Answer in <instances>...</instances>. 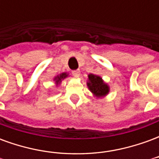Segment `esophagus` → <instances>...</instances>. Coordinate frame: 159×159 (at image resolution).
<instances>
[{
  "label": "esophagus",
  "instance_id": "34e87169",
  "mask_svg": "<svg viewBox=\"0 0 159 159\" xmlns=\"http://www.w3.org/2000/svg\"><path fill=\"white\" fill-rule=\"evenodd\" d=\"M73 76H76V77H78L80 76V74H81V71H80L79 70H73L72 71Z\"/></svg>",
  "mask_w": 159,
  "mask_h": 159
}]
</instances>
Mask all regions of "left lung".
Instances as JSON below:
<instances>
[{
	"instance_id": "8db88e82",
	"label": "left lung",
	"mask_w": 159,
	"mask_h": 159,
	"mask_svg": "<svg viewBox=\"0 0 159 159\" xmlns=\"http://www.w3.org/2000/svg\"><path fill=\"white\" fill-rule=\"evenodd\" d=\"M87 86L96 98H103L107 96L110 91L109 85L104 82L102 77L93 74L88 75V82Z\"/></svg>"
}]
</instances>
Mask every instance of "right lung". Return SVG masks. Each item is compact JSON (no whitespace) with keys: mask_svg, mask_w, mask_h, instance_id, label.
Here are the masks:
<instances>
[{"mask_svg":"<svg viewBox=\"0 0 159 159\" xmlns=\"http://www.w3.org/2000/svg\"><path fill=\"white\" fill-rule=\"evenodd\" d=\"M67 76H69V74H67L66 72H63V73H61V74L58 75V76H56L55 77L53 78V81L55 82L56 86H59V84L61 83V82H62L63 80L65 79V78H66Z\"/></svg>","mask_w":159,"mask_h":159,"instance_id":"add662e5","label":"right lung"}]
</instances>
